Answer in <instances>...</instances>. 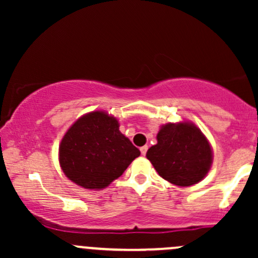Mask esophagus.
I'll list each match as a JSON object with an SVG mask.
<instances>
[{
  "label": "esophagus",
  "instance_id": "34e87169",
  "mask_svg": "<svg viewBox=\"0 0 258 258\" xmlns=\"http://www.w3.org/2000/svg\"><path fill=\"white\" fill-rule=\"evenodd\" d=\"M147 152H148V147L147 146H144V147L141 148V154H142V155H146Z\"/></svg>",
  "mask_w": 258,
  "mask_h": 258
}]
</instances>
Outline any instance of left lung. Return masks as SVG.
I'll use <instances>...</instances> for the list:
<instances>
[{
	"mask_svg": "<svg viewBox=\"0 0 258 258\" xmlns=\"http://www.w3.org/2000/svg\"><path fill=\"white\" fill-rule=\"evenodd\" d=\"M147 158L164 179L179 186L193 185L209 172L212 150L205 136L191 123H168L158 133V144Z\"/></svg>",
	"mask_w": 258,
	"mask_h": 258,
	"instance_id": "8db88e82",
	"label": "left lung"
}]
</instances>
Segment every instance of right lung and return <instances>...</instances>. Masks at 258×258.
Wrapping results in <instances>:
<instances>
[{"label": "right lung", "mask_w": 258, "mask_h": 258, "mask_svg": "<svg viewBox=\"0 0 258 258\" xmlns=\"http://www.w3.org/2000/svg\"><path fill=\"white\" fill-rule=\"evenodd\" d=\"M139 155L138 148L119 131L117 120L103 111L80 117L59 147L65 176L86 189L108 186Z\"/></svg>", "instance_id": "right-lung-1"}]
</instances>
